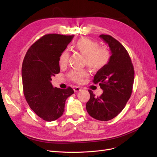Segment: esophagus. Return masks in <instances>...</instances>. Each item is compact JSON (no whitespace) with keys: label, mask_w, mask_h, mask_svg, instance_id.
I'll return each instance as SVG.
<instances>
[{"label":"esophagus","mask_w":157,"mask_h":157,"mask_svg":"<svg viewBox=\"0 0 157 157\" xmlns=\"http://www.w3.org/2000/svg\"><path fill=\"white\" fill-rule=\"evenodd\" d=\"M73 90H74V92H78L81 91L82 88H80V87H79V86H75V87L73 88Z\"/></svg>","instance_id":"1"}]
</instances>
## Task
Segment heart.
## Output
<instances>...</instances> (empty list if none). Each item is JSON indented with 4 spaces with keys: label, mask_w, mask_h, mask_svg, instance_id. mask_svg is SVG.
Returning <instances> with one entry per match:
<instances>
[{
    "label": "heart",
    "mask_w": 157,
    "mask_h": 157,
    "mask_svg": "<svg viewBox=\"0 0 157 157\" xmlns=\"http://www.w3.org/2000/svg\"><path fill=\"white\" fill-rule=\"evenodd\" d=\"M75 50L85 56L84 63L93 70L103 68L109 62L111 53L106 48L99 47L98 42L86 37L78 39L74 44ZM69 53L67 50H63L59 56V63L64 67L68 63ZM89 75L86 69H73L68 74L69 78L76 83H82L84 78Z\"/></svg>",
    "instance_id": "heart-1"
}]
</instances>
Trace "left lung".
Listing matches in <instances>:
<instances>
[{
  "mask_svg": "<svg viewBox=\"0 0 157 157\" xmlns=\"http://www.w3.org/2000/svg\"><path fill=\"white\" fill-rule=\"evenodd\" d=\"M100 36L111 52L108 64L99 69L93 82L99 83L103 93L95 97L89 90L90 98L86 108L89 115L98 121H107L117 117L130 99L134 80V69L129 54L117 40L109 35Z\"/></svg>",
  "mask_w": 157,
  "mask_h": 157,
  "instance_id": "8db88e82",
  "label": "left lung"
}]
</instances>
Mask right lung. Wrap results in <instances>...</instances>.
Here are the masks:
<instances>
[{
    "instance_id": "obj_1",
    "label": "right lung",
    "mask_w": 157,
    "mask_h": 157,
    "mask_svg": "<svg viewBox=\"0 0 157 157\" xmlns=\"http://www.w3.org/2000/svg\"><path fill=\"white\" fill-rule=\"evenodd\" d=\"M73 35L48 34L27 50L21 75L23 94L32 110L44 121L51 122L63 115L65 101L74 93L72 88H54L52 77L60 72L59 56Z\"/></svg>"
}]
</instances>
